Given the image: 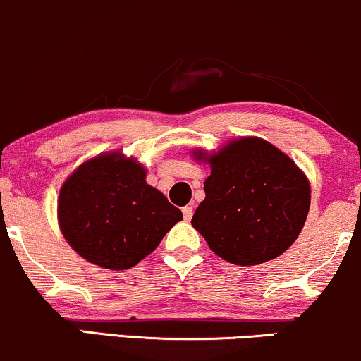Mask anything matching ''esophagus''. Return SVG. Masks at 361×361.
<instances>
[{"instance_id":"obj_1","label":"esophagus","mask_w":361,"mask_h":361,"mask_svg":"<svg viewBox=\"0 0 361 361\" xmlns=\"http://www.w3.org/2000/svg\"><path fill=\"white\" fill-rule=\"evenodd\" d=\"M193 212H195V209H193V207H191V204H188V207L183 208V218L186 221H190L191 218H193Z\"/></svg>"}]
</instances>
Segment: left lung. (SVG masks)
<instances>
[{
	"label": "left lung",
	"mask_w": 361,
	"mask_h": 361,
	"mask_svg": "<svg viewBox=\"0 0 361 361\" xmlns=\"http://www.w3.org/2000/svg\"><path fill=\"white\" fill-rule=\"evenodd\" d=\"M212 173L195 230L226 262L246 267L280 257L302 233L310 209L308 178L288 154L255 136L233 140L214 153L195 149Z\"/></svg>",
	"instance_id": "obj_1"
}]
</instances>
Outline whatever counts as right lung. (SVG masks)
Instances as JSON below:
<instances>
[{
	"label": "right lung",
	"instance_id": "add662e5",
	"mask_svg": "<svg viewBox=\"0 0 361 361\" xmlns=\"http://www.w3.org/2000/svg\"><path fill=\"white\" fill-rule=\"evenodd\" d=\"M183 213L147 183V170L120 152L76 168L59 190L61 233L80 257L108 270H128L154 252Z\"/></svg>",
	"mask_w": 361,
	"mask_h": 361
}]
</instances>
